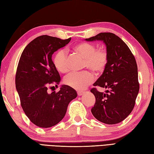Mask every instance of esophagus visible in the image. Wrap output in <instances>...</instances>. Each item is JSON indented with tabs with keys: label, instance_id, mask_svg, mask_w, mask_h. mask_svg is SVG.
I'll list each match as a JSON object with an SVG mask.
<instances>
[{
	"label": "esophagus",
	"instance_id": "34e87169",
	"mask_svg": "<svg viewBox=\"0 0 154 154\" xmlns=\"http://www.w3.org/2000/svg\"><path fill=\"white\" fill-rule=\"evenodd\" d=\"M83 93H84V92H83V91H77V95H79V96H81V95H82L83 94Z\"/></svg>",
	"mask_w": 154,
	"mask_h": 154
}]
</instances>
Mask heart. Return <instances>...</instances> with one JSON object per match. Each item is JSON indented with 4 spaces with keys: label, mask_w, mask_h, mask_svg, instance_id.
<instances>
[{
    "label": "heart",
    "mask_w": 154,
    "mask_h": 154,
    "mask_svg": "<svg viewBox=\"0 0 154 154\" xmlns=\"http://www.w3.org/2000/svg\"><path fill=\"white\" fill-rule=\"evenodd\" d=\"M73 51L84 58L83 68L89 69L96 74L101 73L106 68L108 63V53L104 48L97 49L93 43L81 42L75 45ZM53 64L60 73H67L69 71L67 54L63 49L59 50L53 57ZM94 79L93 73L88 71L80 73H71L64 78V83L72 88L82 90L90 85Z\"/></svg>",
    "instance_id": "heart-1"
}]
</instances>
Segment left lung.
I'll use <instances>...</instances> for the list:
<instances>
[{"mask_svg": "<svg viewBox=\"0 0 154 154\" xmlns=\"http://www.w3.org/2000/svg\"><path fill=\"white\" fill-rule=\"evenodd\" d=\"M85 40L103 41L108 53L106 68L93 86L109 90L104 93L98 91L95 87L91 89L95 97L91 113L99 122L106 124L120 123L133 110L139 92L135 57L128 45L113 33L101 32Z\"/></svg>", "mask_w": 154, "mask_h": 154, "instance_id": "left-lung-1", "label": "left lung"}]
</instances>
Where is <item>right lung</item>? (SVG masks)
I'll use <instances>...</instances> for the list:
<instances>
[{
    "label": "right lung",
    "instance_id": "add662e5",
    "mask_svg": "<svg viewBox=\"0 0 154 154\" xmlns=\"http://www.w3.org/2000/svg\"><path fill=\"white\" fill-rule=\"evenodd\" d=\"M71 39L39 36L21 54L15 77L16 89L24 112L38 127L51 128L61 122L69 103L77 97L76 91L65 85L58 92H47L50 85L57 87L61 81L52 61L53 54Z\"/></svg>",
    "mask_w": 154,
    "mask_h": 154
}]
</instances>
